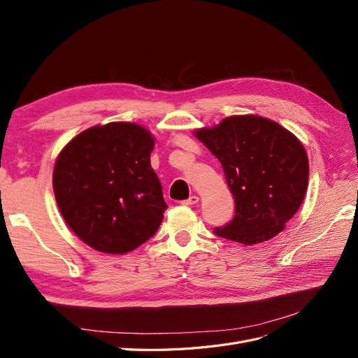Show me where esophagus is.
I'll return each instance as SVG.
<instances>
[{
    "mask_svg": "<svg viewBox=\"0 0 358 358\" xmlns=\"http://www.w3.org/2000/svg\"><path fill=\"white\" fill-rule=\"evenodd\" d=\"M199 203V197L197 196H191L189 199H187V200H183L182 201V204H188V206H191V204H197Z\"/></svg>",
    "mask_w": 358,
    "mask_h": 358,
    "instance_id": "obj_1",
    "label": "esophagus"
}]
</instances>
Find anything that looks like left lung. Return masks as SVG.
I'll return each mask as SVG.
<instances>
[{
  "instance_id": "8db88e82",
  "label": "left lung",
  "mask_w": 358,
  "mask_h": 358,
  "mask_svg": "<svg viewBox=\"0 0 358 358\" xmlns=\"http://www.w3.org/2000/svg\"><path fill=\"white\" fill-rule=\"evenodd\" d=\"M221 162L234 197V218L213 233L255 245L284 230L305 199L309 162L303 145L270 119L230 116L196 133Z\"/></svg>"
}]
</instances>
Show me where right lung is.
<instances>
[{"instance_id": "add662e5", "label": "right lung", "mask_w": 358, "mask_h": 358, "mask_svg": "<svg viewBox=\"0 0 358 358\" xmlns=\"http://www.w3.org/2000/svg\"><path fill=\"white\" fill-rule=\"evenodd\" d=\"M154 138L143 127L112 122L76 136L53 170L58 208L80 241L125 254L152 237L167 204L150 167Z\"/></svg>"}]
</instances>
